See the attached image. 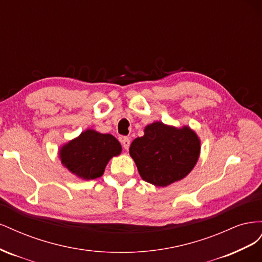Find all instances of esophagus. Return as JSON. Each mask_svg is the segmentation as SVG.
I'll return each mask as SVG.
<instances>
[{
    "mask_svg": "<svg viewBox=\"0 0 262 262\" xmlns=\"http://www.w3.org/2000/svg\"><path fill=\"white\" fill-rule=\"evenodd\" d=\"M121 143H122V146H123V148H124V149H129L131 141H130V139H129V138L123 137V138H122V140H121Z\"/></svg>",
    "mask_w": 262,
    "mask_h": 262,
    "instance_id": "esophagus-1",
    "label": "esophagus"
}]
</instances>
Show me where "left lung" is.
Here are the masks:
<instances>
[{"mask_svg":"<svg viewBox=\"0 0 262 262\" xmlns=\"http://www.w3.org/2000/svg\"><path fill=\"white\" fill-rule=\"evenodd\" d=\"M130 155L142 179L166 187L186 177L200 154V141L188 126L181 129L162 122L148 124L144 136L130 146Z\"/></svg>","mask_w":262,"mask_h":262,"instance_id":"1","label":"left lung"}]
</instances>
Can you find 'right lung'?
I'll list each match as a JSON object with an SVG mask.
<instances>
[{"mask_svg": "<svg viewBox=\"0 0 262 262\" xmlns=\"http://www.w3.org/2000/svg\"><path fill=\"white\" fill-rule=\"evenodd\" d=\"M121 152V145L112 134L86 130L60 150L62 164L83 179H96L105 171L110 158Z\"/></svg>", "mask_w": 262, "mask_h": 262, "instance_id": "right-lung-1", "label": "right lung"}]
</instances>
